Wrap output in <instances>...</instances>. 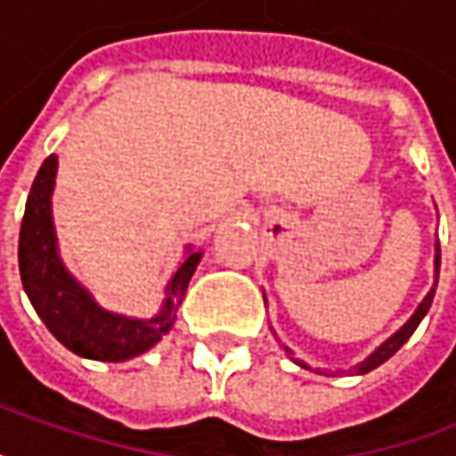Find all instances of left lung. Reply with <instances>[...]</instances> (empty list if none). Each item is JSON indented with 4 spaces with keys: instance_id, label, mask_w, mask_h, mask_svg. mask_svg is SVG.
Segmentation results:
<instances>
[{
    "instance_id": "1",
    "label": "left lung",
    "mask_w": 456,
    "mask_h": 456,
    "mask_svg": "<svg viewBox=\"0 0 456 456\" xmlns=\"http://www.w3.org/2000/svg\"><path fill=\"white\" fill-rule=\"evenodd\" d=\"M439 264H442V248H439V240H436V254H434V287L426 292V297H423L421 303H419V307L413 310V315H411V318H408V321H405V323H403V326H400V329L395 330L390 338H385V341H382V344H379V346H377L375 352L370 354L367 359H362V362L354 367L352 375H367V372L377 370L379 364H385V362H387V359L398 352L400 346H403V344H405V341L413 336V330L419 329V323L423 321V315L428 313V307H431V303H434V292H436V285H439ZM274 336H277V333H274ZM282 349H285V354L289 356V359H292V362H295V364H300L303 370H313V367H310V364H305L303 359H295L289 346H285V344H282ZM315 372H321V370H315ZM321 375H323V372H321Z\"/></svg>"
}]
</instances>
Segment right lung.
Wrapping results in <instances>:
<instances>
[{
	"instance_id": "obj_1",
	"label": "right lung",
	"mask_w": 456,
	"mask_h": 456,
	"mask_svg": "<svg viewBox=\"0 0 456 456\" xmlns=\"http://www.w3.org/2000/svg\"><path fill=\"white\" fill-rule=\"evenodd\" d=\"M58 156L51 153L35 176L25 217L20 225V277L35 313L69 352L94 362H126L153 349L174 326L187 285L202 259V251L184 248V259L164 287L161 307L149 318L112 313L97 303L66 266L53 223V187Z\"/></svg>"
}]
</instances>
